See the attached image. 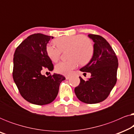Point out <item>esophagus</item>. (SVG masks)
<instances>
[{
	"instance_id": "34e87169",
	"label": "esophagus",
	"mask_w": 134,
	"mask_h": 134,
	"mask_svg": "<svg viewBox=\"0 0 134 134\" xmlns=\"http://www.w3.org/2000/svg\"><path fill=\"white\" fill-rule=\"evenodd\" d=\"M70 77H70V76H66V77H65L66 79V80H68V79H69V78H70Z\"/></svg>"
}]
</instances>
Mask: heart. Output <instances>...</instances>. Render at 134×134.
Here are the masks:
<instances>
[{
    "instance_id": "obj_1",
    "label": "heart",
    "mask_w": 134,
    "mask_h": 134,
    "mask_svg": "<svg viewBox=\"0 0 134 134\" xmlns=\"http://www.w3.org/2000/svg\"><path fill=\"white\" fill-rule=\"evenodd\" d=\"M54 43L57 46L48 44L46 48L47 56L52 62H57L59 60L62 51L69 50L70 59L60 62L55 66L57 72L61 74L70 75L73 69L77 67L79 62L81 65H86L94 54L92 42L83 35L61 36L55 40Z\"/></svg>"
}]
</instances>
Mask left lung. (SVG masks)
<instances>
[{
	"label": "left lung",
	"mask_w": 134,
	"mask_h": 134,
	"mask_svg": "<svg viewBox=\"0 0 134 134\" xmlns=\"http://www.w3.org/2000/svg\"><path fill=\"white\" fill-rule=\"evenodd\" d=\"M94 42V54L90 61L80 69L91 73L90 78L80 82L74 89L76 96L87 104H96L107 98L116 83L118 62L109 43L103 37L89 34Z\"/></svg>",
	"instance_id": "left-lung-1"
}]
</instances>
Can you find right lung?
<instances>
[{"instance_id":"1","label":"right lung","mask_w":134,"mask_h":134,"mask_svg":"<svg viewBox=\"0 0 134 134\" xmlns=\"http://www.w3.org/2000/svg\"><path fill=\"white\" fill-rule=\"evenodd\" d=\"M51 36L35 34L28 36L16 48L13 58V77L23 98L36 105L52 102L65 77L54 73L46 77L41 71H52L54 65L46 52Z\"/></svg>"}]
</instances>
